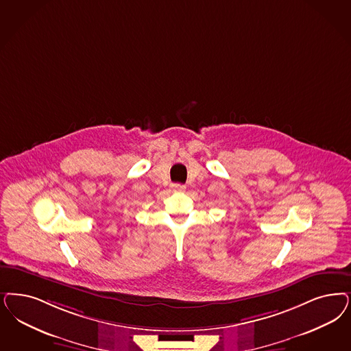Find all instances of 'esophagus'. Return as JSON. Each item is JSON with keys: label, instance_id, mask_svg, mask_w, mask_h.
<instances>
[{"label": "esophagus", "instance_id": "1", "mask_svg": "<svg viewBox=\"0 0 351 351\" xmlns=\"http://www.w3.org/2000/svg\"><path fill=\"white\" fill-rule=\"evenodd\" d=\"M173 189H175V191H179V192H182V191L185 189V186L182 185V184H173Z\"/></svg>", "mask_w": 351, "mask_h": 351}]
</instances>
